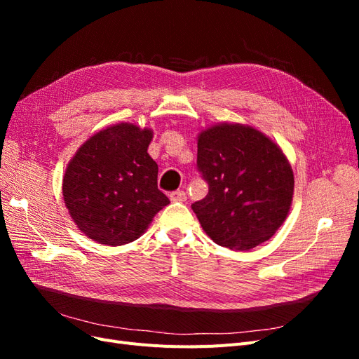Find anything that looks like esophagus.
Segmentation results:
<instances>
[{
    "label": "esophagus",
    "instance_id": "1",
    "mask_svg": "<svg viewBox=\"0 0 359 359\" xmlns=\"http://www.w3.org/2000/svg\"><path fill=\"white\" fill-rule=\"evenodd\" d=\"M169 198H170L172 202H186L187 194H186V191H182V190H175V191H172L169 194Z\"/></svg>",
    "mask_w": 359,
    "mask_h": 359
}]
</instances>
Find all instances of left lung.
<instances>
[{
    "instance_id": "obj_1",
    "label": "left lung",
    "mask_w": 359,
    "mask_h": 359,
    "mask_svg": "<svg viewBox=\"0 0 359 359\" xmlns=\"http://www.w3.org/2000/svg\"><path fill=\"white\" fill-rule=\"evenodd\" d=\"M196 166L208 194L191 210L215 244L250 250L285 222L293 172L281 149L256 128L220 124L205 130L198 139Z\"/></svg>"
}]
</instances>
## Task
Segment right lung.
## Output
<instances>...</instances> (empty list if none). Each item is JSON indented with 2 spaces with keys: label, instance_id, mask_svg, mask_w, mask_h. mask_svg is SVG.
<instances>
[{
  "label": "right lung",
  "instance_id": "obj_1",
  "mask_svg": "<svg viewBox=\"0 0 359 359\" xmlns=\"http://www.w3.org/2000/svg\"><path fill=\"white\" fill-rule=\"evenodd\" d=\"M151 139L148 128L116 124L86 140L69 163L64 202L91 240L107 245L132 243L169 203L157 187V163L147 153Z\"/></svg>",
  "mask_w": 359,
  "mask_h": 359
}]
</instances>
